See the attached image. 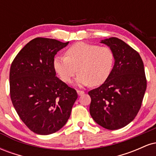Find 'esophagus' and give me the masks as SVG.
<instances>
[{"label":"esophagus","instance_id":"34e87169","mask_svg":"<svg viewBox=\"0 0 156 156\" xmlns=\"http://www.w3.org/2000/svg\"><path fill=\"white\" fill-rule=\"evenodd\" d=\"M77 93H78V95H82V94H84V92L83 91H81V90H77Z\"/></svg>","mask_w":156,"mask_h":156}]
</instances>
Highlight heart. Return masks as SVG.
Masks as SVG:
<instances>
[{
	"label": "heart",
	"mask_w": 156,
	"mask_h": 156,
	"mask_svg": "<svg viewBox=\"0 0 156 156\" xmlns=\"http://www.w3.org/2000/svg\"><path fill=\"white\" fill-rule=\"evenodd\" d=\"M114 62V53L109 48L79 42L68 48L66 56L55 57L53 68L64 83H70L78 70V85L97 87L109 78Z\"/></svg>",
	"instance_id": "obj_1"
}]
</instances>
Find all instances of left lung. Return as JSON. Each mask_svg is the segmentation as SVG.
I'll return each instance as SVG.
<instances>
[{
	"instance_id": "obj_1",
	"label": "left lung",
	"mask_w": 156,
	"mask_h": 156,
	"mask_svg": "<svg viewBox=\"0 0 156 156\" xmlns=\"http://www.w3.org/2000/svg\"><path fill=\"white\" fill-rule=\"evenodd\" d=\"M114 55L109 78L98 88L89 91V112L104 128L117 130L133 121L141 108L147 88L144 64L140 55L116 37L101 40Z\"/></svg>"
}]
</instances>
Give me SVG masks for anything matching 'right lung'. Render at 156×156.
Returning a JSON list of instances; mask_svg holds the SVG:
<instances>
[{"label": "right lung", "mask_w": 156, "mask_h": 156, "mask_svg": "<svg viewBox=\"0 0 156 156\" xmlns=\"http://www.w3.org/2000/svg\"><path fill=\"white\" fill-rule=\"evenodd\" d=\"M69 42L37 37L27 43L12 62L10 97L16 112L34 133L49 135L70 117L78 98L74 89L55 76L54 56Z\"/></svg>", "instance_id": "add662e5"}]
</instances>
